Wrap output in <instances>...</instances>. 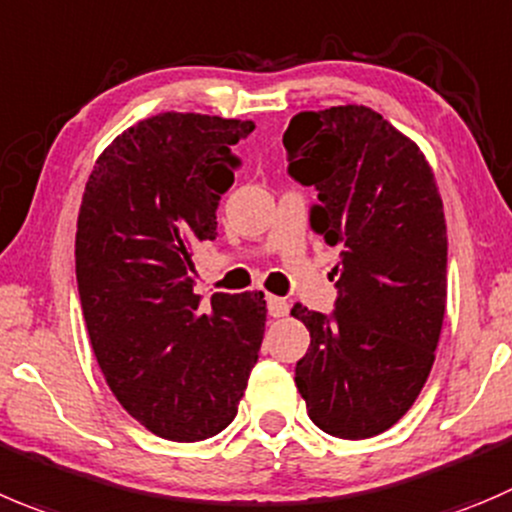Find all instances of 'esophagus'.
<instances>
[{
    "label": "esophagus",
    "instance_id": "obj_1",
    "mask_svg": "<svg viewBox=\"0 0 512 512\" xmlns=\"http://www.w3.org/2000/svg\"><path fill=\"white\" fill-rule=\"evenodd\" d=\"M266 306H269V314L274 316V319H281V316L289 314V301L279 299V296H266Z\"/></svg>",
    "mask_w": 512,
    "mask_h": 512
}]
</instances>
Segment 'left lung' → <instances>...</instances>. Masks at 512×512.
I'll list each match as a JSON object with an SVG mask.
<instances>
[{
    "label": "left lung",
    "mask_w": 512,
    "mask_h": 512,
    "mask_svg": "<svg viewBox=\"0 0 512 512\" xmlns=\"http://www.w3.org/2000/svg\"><path fill=\"white\" fill-rule=\"evenodd\" d=\"M289 175L314 186L309 223L339 248L332 314L296 304L311 344L296 387L311 422L342 440L389 430L430 377L447 301V228L422 150L372 107L299 113Z\"/></svg>",
    "instance_id": "8db88e82"
}]
</instances>
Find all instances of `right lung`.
Returning <instances> with one entry per match:
<instances>
[{"label":"right lung","mask_w":512,"mask_h":512,"mask_svg":"<svg viewBox=\"0 0 512 512\" xmlns=\"http://www.w3.org/2000/svg\"><path fill=\"white\" fill-rule=\"evenodd\" d=\"M251 120L160 113L97 158L82 196L75 271L92 352L120 405L153 435L196 442L231 425L259 359L261 291L193 294V251L216 211Z\"/></svg>","instance_id":"obj_1"}]
</instances>
